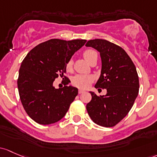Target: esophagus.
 <instances>
[{"instance_id":"esophagus-1","label":"esophagus","mask_w":157,"mask_h":157,"mask_svg":"<svg viewBox=\"0 0 157 157\" xmlns=\"http://www.w3.org/2000/svg\"><path fill=\"white\" fill-rule=\"evenodd\" d=\"M84 92H85V91H84V90H79V91H78L79 94H82V93H83Z\"/></svg>"}]
</instances>
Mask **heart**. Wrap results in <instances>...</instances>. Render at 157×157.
<instances>
[{
    "instance_id": "obj_1",
    "label": "heart",
    "mask_w": 157,
    "mask_h": 157,
    "mask_svg": "<svg viewBox=\"0 0 157 157\" xmlns=\"http://www.w3.org/2000/svg\"><path fill=\"white\" fill-rule=\"evenodd\" d=\"M95 55H97L96 52L94 50H92V49H86L83 52V57L85 58V59L88 62H90L92 58ZM72 65H73V60L70 59L67 62V65H66L67 69L69 70V69L71 68ZM92 80H93V78L90 75H86V74H77V75L74 76L72 77V84H73L74 86H77L78 88L86 89L92 83Z\"/></svg>"
}]
</instances>
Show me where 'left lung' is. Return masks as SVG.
Instances as JSON below:
<instances>
[{"instance_id":"8db88e82","label":"left lung","mask_w":157,"mask_h":157,"mask_svg":"<svg viewBox=\"0 0 157 157\" xmlns=\"http://www.w3.org/2000/svg\"><path fill=\"white\" fill-rule=\"evenodd\" d=\"M86 47L100 52L101 71L95 88L106 89L105 95L90 92L92 100L86 105L92 121L104 127L116 126L128 114L139 91L136 67L126 51L106 40H90Z\"/></svg>"}]
</instances>
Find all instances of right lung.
<instances>
[{"instance_id": "obj_1", "label": "right lung", "mask_w": 157, "mask_h": 157, "mask_svg": "<svg viewBox=\"0 0 157 157\" xmlns=\"http://www.w3.org/2000/svg\"><path fill=\"white\" fill-rule=\"evenodd\" d=\"M86 42L51 39L36 46L23 59L18 90L23 108L36 123L52 124L65 117L78 90L71 86L56 89L53 82L59 75L64 77L67 62ZM65 78L67 85L71 81Z\"/></svg>"}]
</instances>
